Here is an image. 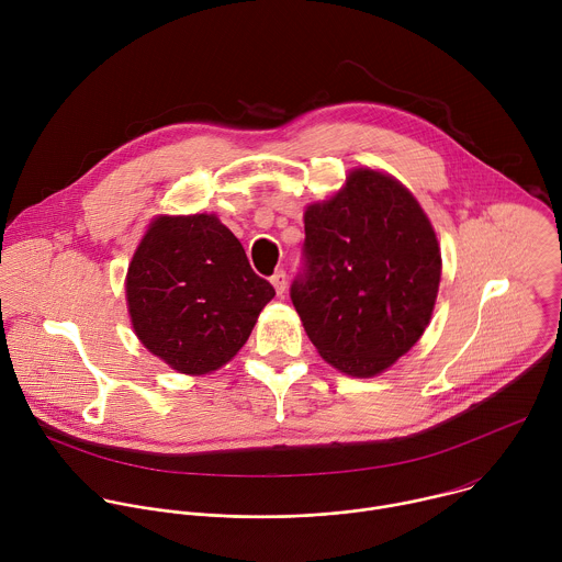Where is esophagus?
Segmentation results:
<instances>
[{
  "instance_id": "esophagus-1",
  "label": "esophagus",
  "mask_w": 562,
  "mask_h": 562,
  "mask_svg": "<svg viewBox=\"0 0 562 562\" xmlns=\"http://www.w3.org/2000/svg\"><path fill=\"white\" fill-rule=\"evenodd\" d=\"M271 284H273V289H276V293L278 295H282L284 293V289H286V273L280 269V271H276L273 276H271Z\"/></svg>"
}]
</instances>
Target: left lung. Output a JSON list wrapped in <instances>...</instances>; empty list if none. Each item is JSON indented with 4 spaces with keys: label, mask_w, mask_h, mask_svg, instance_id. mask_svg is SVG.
<instances>
[{
    "label": "left lung",
    "mask_w": 562,
    "mask_h": 562,
    "mask_svg": "<svg viewBox=\"0 0 562 562\" xmlns=\"http://www.w3.org/2000/svg\"><path fill=\"white\" fill-rule=\"evenodd\" d=\"M302 271L291 302L317 353L371 378L425 334L440 284V247L418 200L373 169L304 211Z\"/></svg>",
    "instance_id": "obj_1"
}]
</instances>
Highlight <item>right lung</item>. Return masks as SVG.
Segmentation results:
<instances>
[{
    "mask_svg": "<svg viewBox=\"0 0 562 562\" xmlns=\"http://www.w3.org/2000/svg\"><path fill=\"white\" fill-rule=\"evenodd\" d=\"M273 295L239 239L209 213L155 217L126 273L135 336L189 375L211 373L243 349Z\"/></svg>",
    "mask_w": 562,
    "mask_h": 562,
    "instance_id": "add662e5",
    "label": "right lung"
}]
</instances>
